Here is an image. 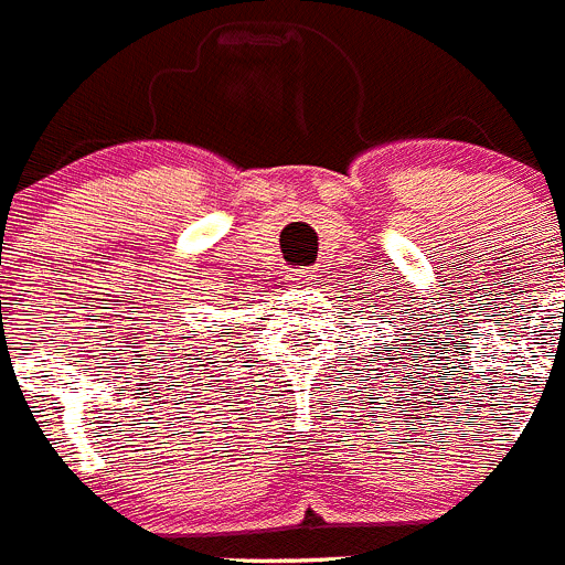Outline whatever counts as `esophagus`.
I'll return each mask as SVG.
<instances>
[{
    "instance_id": "1",
    "label": "esophagus",
    "mask_w": 565,
    "mask_h": 565,
    "mask_svg": "<svg viewBox=\"0 0 565 565\" xmlns=\"http://www.w3.org/2000/svg\"><path fill=\"white\" fill-rule=\"evenodd\" d=\"M289 281L301 284V287H312L318 281L316 269H298V273H289Z\"/></svg>"
}]
</instances>
